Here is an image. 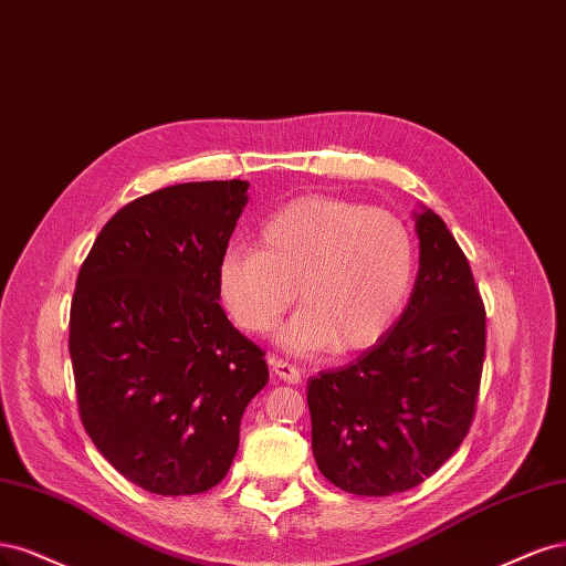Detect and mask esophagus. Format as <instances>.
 Here are the masks:
<instances>
[{
  "label": "esophagus",
  "instance_id": "1",
  "mask_svg": "<svg viewBox=\"0 0 566 566\" xmlns=\"http://www.w3.org/2000/svg\"><path fill=\"white\" fill-rule=\"evenodd\" d=\"M268 364H270V369L275 371L282 380H286V382H298L301 380V371L294 367V364H289V361L277 359V357H270Z\"/></svg>",
  "mask_w": 566,
  "mask_h": 566
}]
</instances>
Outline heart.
<instances>
[{
    "label": "heart",
    "mask_w": 566,
    "mask_h": 566,
    "mask_svg": "<svg viewBox=\"0 0 566 566\" xmlns=\"http://www.w3.org/2000/svg\"><path fill=\"white\" fill-rule=\"evenodd\" d=\"M416 240L405 221L348 199L305 197L272 213L256 249H228L218 291L234 324L265 334L303 305L277 340L291 353L371 348L402 317L416 282Z\"/></svg>",
    "instance_id": "heart-1"
}]
</instances>
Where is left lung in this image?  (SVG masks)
I'll use <instances>...</instances> for the list:
<instances>
[{
    "mask_svg": "<svg viewBox=\"0 0 566 566\" xmlns=\"http://www.w3.org/2000/svg\"><path fill=\"white\" fill-rule=\"evenodd\" d=\"M418 275L402 317L367 353L307 380L322 475L357 496H392L461 447L484 361V305L465 253L432 209L413 211Z\"/></svg>",
    "mask_w": 566,
    "mask_h": 566,
    "instance_id": "left-lung-1",
    "label": "left lung"
}]
</instances>
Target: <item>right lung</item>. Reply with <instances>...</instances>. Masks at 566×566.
I'll return each mask as SVG.
<instances>
[{
  "label": "right lung",
  "instance_id": "1",
  "mask_svg": "<svg viewBox=\"0 0 566 566\" xmlns=\"http://www.w3.org/2000/svg\"><path fill=\"white\" fill-rule=\"evenodd\" d=\"M247 190L205 180L134 199L98 232L72 296L82 423L117 472L159 496L228 475L244 409L268 382L265 353L218 303Z\"/></svg>",
  "mask_w": 566,
  "mask_h": 566
}]
</instances>
